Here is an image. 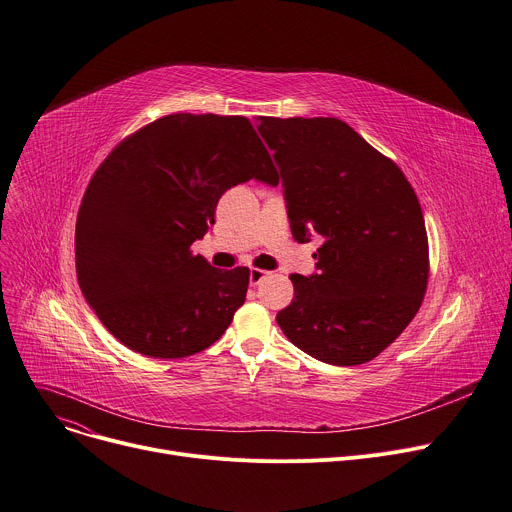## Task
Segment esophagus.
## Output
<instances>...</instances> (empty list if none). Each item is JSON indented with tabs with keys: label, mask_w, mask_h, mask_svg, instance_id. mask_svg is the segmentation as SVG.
<instances>
[{
	"label": "esophagus",
	"mask_w": 512,
	"mask_h": 512,
	"mask_svg": "<svg viewBox=\"0 0 512 512\" xmlns=\"http://www.w3.org/2000/svg\"><path fill=\"white\" fill-rule=\"evenodd\" d=\"M269 274H267V271L265 269H251L249 271V282H251V286H257V284H261L265 278H267Z\"/></svg>",
	"instance_id": "34e87169"
}]
</instances>
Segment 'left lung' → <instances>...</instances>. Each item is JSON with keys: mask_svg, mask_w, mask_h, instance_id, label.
<instances>
[{"mask_svg": "<svg viewBox=\"0 0 512 512\" xmlns=\"http://www.w3.org/2000/svg\"><path fill=\"white\" fill-rule=\"evenodd\" d=\"M274 150L294 241H325L315 276H290L294 300L278 313L309 356L354 366L377 358L420 311L428 234L401 168L335 117H259Z\"/></svg>", "mask_w": 512, "mask_h": 512, "instance_id": "8db88e82", "label": "left lung"}]
</instances>
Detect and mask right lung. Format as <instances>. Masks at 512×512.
I'll list each match as a JSON object with an SVG mask.
<instances>
[{"instance_id":"add662e5","label":"right lung","mask_w":512,"mask_h":512,"mask_svg":"<svg viewBox=\"0 0 512 512\" xmlns=\"http://www.w3.org/2000/svg\"><path fill=\"white\" fill-rule=\"evenodd\" d=\"M257 179L278 185L247 117L175 113L127 135L102 160L76 220V269L96 317L150 358L210 348L249 288V267L218 269L191 245L222 193Z\"/></svg>"}]
</instances>
